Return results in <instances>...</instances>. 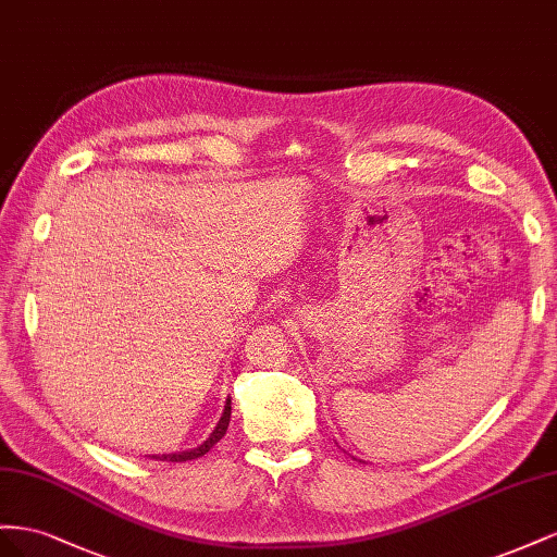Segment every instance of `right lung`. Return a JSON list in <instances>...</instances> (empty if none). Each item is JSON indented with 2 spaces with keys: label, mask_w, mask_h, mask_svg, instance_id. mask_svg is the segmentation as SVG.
Masks as SVG:
<instances>
[{
  "label": "right lung",
  "mask_w": 557,
  "mask_h": 557,
  "mask_svg": "<svg viewBox=\"0 0 557 557\" xmlns=\"http://www.w3.org/2000/svg\"><path fill=\"white\" fill-rule=\"evenodd\" d=\"M228 422H231V399L226 401V406H224V416H221V420L216 422L214 432L210 434V438H208V441L200 443L198 448H194V450H184V453H172V455H161V457L153 455V459H163V462H188V459H198V457H202L205 453H210L216 441L224 438L226 429H228Z\"/></svg>",
  "instance_id": "add662e5"
}]
</instances>
